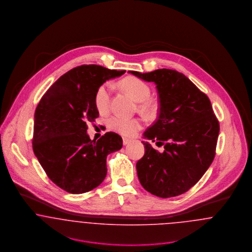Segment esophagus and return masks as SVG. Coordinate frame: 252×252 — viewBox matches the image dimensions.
I'll return each mask as SVG.
<instances>
[{
	"instance_id": "34e87169",
	"label": "esophagus",
	"mask_w": 252,
	"mask_h": 252,
	"mask_svg": "<svg viewBox=\"0 0 252 252\" xmlns=\"http://www.w3.org/2000/svg\"><path fill=\"white\" fill-rule=\"evenodd\" d=\"M130 142H131V139L123 137V145H128Z\"/></svg>"
}]
</instances>
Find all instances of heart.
Returning <instances> with one entry per match:
<instances>
[{
    "label": "heart",
    "mask_w": 252,
    "mask_h": 252,
    "mask_svg": "<svg viewBox=\"0 0 252 252\" xmlns=\"http://www.w3.org/2000/svg\"><path fill=\"white\" fill-rule=\"evenodd\" d=\"M122 88L139 101L138 108L146 116H154L158 111V103L152 99V90L149 84L137 78H126L121 81ZM112 84L104 83L100 85L94 94V106L99 114H106L111 106ZM110 127L126 136H132L138 132L141 127V121L137 119H127L123 117L115 116L109 120Z\"/></svg>",
    "instance_id": "b5f03b06"
}]
</instances>
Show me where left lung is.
<instances>
[{"label": "left lung", "instance_id": "obj_1", "mask_svg": "<svg viewBox=\"0 0 252 252\" xmlns=\"http://www.w3.org/2000/svg\"><path fill=\"white\" fill-rule=\"evenodd\" d=\"M129 73L157 85L158 118L143 137L164 146L159 153L142 141L145 154L136 163L140 184L161 198L180 195L198 182L215 157L220 128L210 98L175 70Z\"/></svg>", "mask_w": 252, "mask_h": 252}]
</instances>
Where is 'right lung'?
<instances>
[{"mask_svg": "<svg viewBox=\"0 0 252 252\" xmlns=\"http://www.w3.org/2000/svg\"><path fill=\"white\" fill-rule=\"evenodd\" d=\"M126 71L90 64L68 71L46 91L35 111L33 151L47 176L73 194L92 190L107 174V156L122 147L120 134L108 132L97 141L87 123L98 118L96 89Z\"/></svg>", "mask_w": 252, "mask_h": 252, "instance_id": "right-lung-1", "label": "right lung"}]
</instances>
